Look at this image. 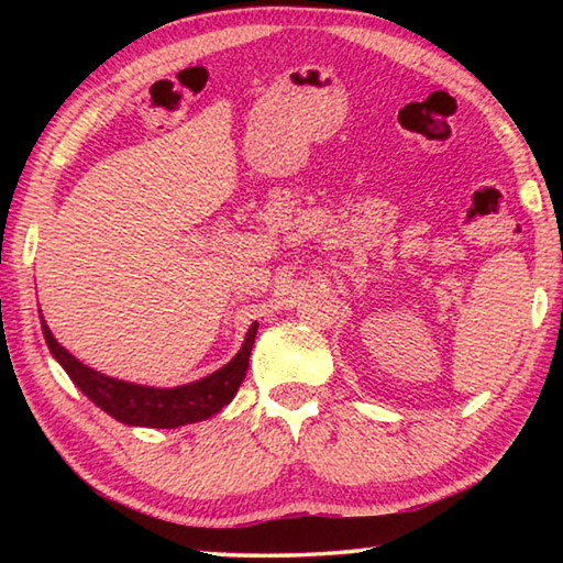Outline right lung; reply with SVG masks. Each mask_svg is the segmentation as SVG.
Segmentation results:
<instances>
[{"label":"right lung","mask_w":563,"mask_h":563,"mask_svg":"<svg viewBox=\"0 0 563 563\" xmlns=\"http://www.w3.org/2000/svg\"><path fill=\"white\" fill-rule=\"evenodd\" d=\"M42 330L52 355L59 360L66 375L74 379L76 387H79L93 405L101 407L103 412L119 419L123 424L170 430V427L201 422V419L221 412V409L231 402L245 377L255 332H258V322H253L241 352H238L228 365H223L213 375L198 379V383L180 385L174 389L131 385L123 383V379L101 375L97 369H91L84 365V362L76 360L71 352H66L59 342L54 340L52 330L46 328L44 320Z\"/></svg>","instance_id":"add662e5"}]
</instances>
